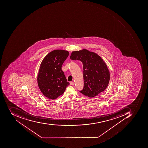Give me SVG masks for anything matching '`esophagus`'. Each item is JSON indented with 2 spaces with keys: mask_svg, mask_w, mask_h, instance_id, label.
Wrapping results in <instances>:
<instances>
[{
  "mask_svg": "<svg viewBox=\"0 0 148 148\" xmlns=\"http://www.w3.org/2000/svg\"><path fill=\"white\" fill-rule=\"evenodd\" d=\"M74 84H75V83H74V82H73L70 83V84H71V85H74Z\"/></svg>",
  "mask_w": 148,
  "mask_h": 148,
  "instance_id": "1",
  "label": "esophagus"
}]
</instances>
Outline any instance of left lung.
Segmentation results:
<instances>
[{
    "instance_id": "left-lung-1",
    "label": "left lung",
    "mask_w": 148,
    "mask_h": 148,
    "mask_svg": "<svg viewBox=\"0 0 148 148\" xmlns=\"http://www.w3.org/2000/svg\"><path fill=\"white\" fill-rule=\"evenodd\" d=\"M70 58L83 63L84 88L80 91L81 93L92 98L105 90L110 82V71L105 61L100 56L83 49L72 51Z\"/></svg>"
}]
</instances>
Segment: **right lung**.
<instances>
[{
	"instance_id": "1",
	"label": "right lung",
	"mask_w": 148,
	"mask_h": 148,
	"mask_svg": "<svg viewBox=\"0 0 148 148\" xmlns=\"http://www.w3.org/2000/svg\"><path fill=\"white\" fill-rule=\"evenodd\" d=\"M69 52L57 49L48 53L42 61L37 76L38 88L45 97L55 100L69 84L62 69Z\"/></svg>"
}]
</instances>
